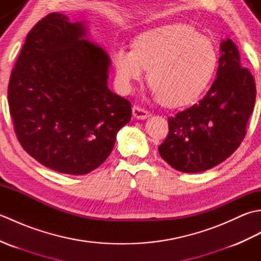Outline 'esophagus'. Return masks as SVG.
Masks as SVG:
<instances>
[{"label": "esophagus", "instance_id": "34e87169", "mask_svg": "<svg viewBox=\"0 0 261 261\" xmlns=\"http://www.w3.org/2000/svg\"><path fill=\"white\" fill-rule=\"evenodd\" d=\"M132 115L138 120H146L149 118V112L139 107H134L132 108Z\"/></svg>", "mask_w": 261, "mask_h": 261}]
</instances>
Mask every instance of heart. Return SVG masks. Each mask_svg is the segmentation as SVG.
Returning <instances> with one entry per match:
<instances>
[{"label": "heart", "mask_w": 261, "mask_h": 261, "mask_svg": "<svg viewBox=\"0 0 261 261\" xmlns=\"http://www.w3.org/2000/svg\"><path fill=\"white\" fill-rule=\"evenodd\" d=\"M118 84L130 92L148 69L154 97L171 107L190 104L207 87L218 64L213 42L184 23L159 25L139 33L134 48L113 51Z\"/></svg>", "instance_id": "b5f03b06"}]
</instances>
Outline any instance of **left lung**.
Returning <instances> with one entry per match:
<instances>
[{"mask_svg": "<svg viewBox=\"0 0 261 261\" xmlns=\"http://www.w3.org/2000/svg\"><path fill=\"white\" fill-rule=\"evenodd\" d=\"M216 79L201 101L168 119L160 156L174 169L195 174L221 164L246 136L256 102V84L230 38L221 41Z\"/></svg>", "mask_w": 261, "mask_h": 261, "instance_id": "obj_1", "label": "left lung"}]
</instances>
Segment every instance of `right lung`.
I'll return each instance as SVG.
<instances>
[{
	"instance_id": "add662e5",
	"label": "right lung",
	"mask_w": 261,
	"mask_h": 261,
	"mask_svg": "<svg viewBox=\"0 0 261 261\" xmlns=\"http://www.w3.org/2000/svg\"><path fill=\"white\" fill-rule=\"evenodd\" d=\"M85 21L50 13L28 33L8 98L24 150L45 167L85 175L112 152L131 104L108 86L111 59Z\"/></svg>"
}]
</instances>
